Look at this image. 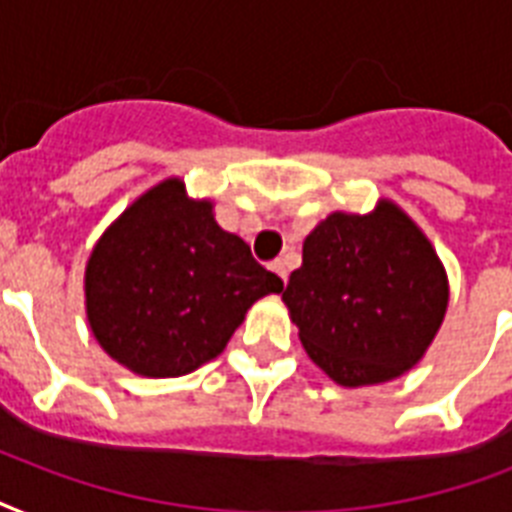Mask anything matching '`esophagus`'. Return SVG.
Listing matches in <instances>:
<instances>
[{
  "label": "esophagus",
  "instance_id": "esophagus-1",
  "mask_svg": "<svg viewBox=\"0 0 512 512\" xmlns=\"http://www.w3.org/2000/svg\"><path fill=\"white\" fill-rule=\"evenodd\" d=\"M271 271H276L281 276V281H284V284H287V276H289V268H287V260H273L271 263Z\"/></svg>",
  "mask_w": 512,
  "mask_h": 512
}]
</instances>
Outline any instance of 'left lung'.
<instances>
[{
    "label": "left lung",
    "instance_id": "1",
    "mask_svg": "<svg viewBox=\"0 0 512 512\" xmlns=\"http://www.w3.org/2000/svg\"><path fill=\"white\" fill-rule=\"evenodd\" d=\"M308 356L358 388L412 369L444 321L449 287L430 241L396 204L329 215L284 289Z\"/></svg>",
    "mask_w": 512,
    "mask_h": 512
}]
</instances>
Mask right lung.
Segmentation results:
<instances>
[{"instance_id": "add662e5", "label": "right lung", "mask_w": 512, "mask_h": 512, "mask_svg": "<svg viewBox=\"0 0 512 512\" xmlns=\"http://www.w3.org/2000/svg\"><path fill=\"white\" fill-rule=\"evenodd\" d=\"M281 289L180 180L140 196L103 233L84 273L92 332L108 356L146 377H180L220 356L249 305Z\"/></svg>"}]
</instances>
